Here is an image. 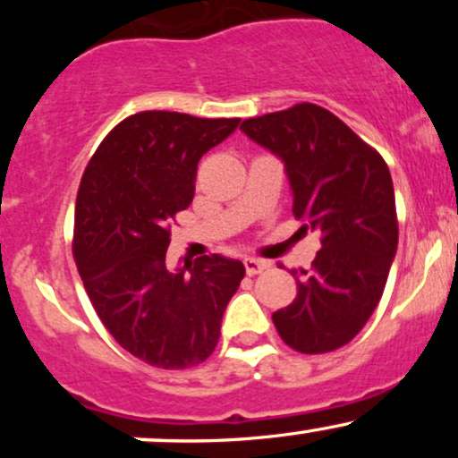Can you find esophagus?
Masks as SVG:
<instances>
[{
  "instance_id": "esophagus-1",
  "label": "esophagus",
  "mask_w": 458,
  "mask_h": 458,
  "mask_svg": "<svg viewBox=\"0 0 458 458\" xmlns=\"http://www.w3.org/2000/svg\"><path fill=\"white\" fill-rule=\"evenodd\" d=\"M243 265H245L247 276H259V273H262V271L269 269V267H271L267 260H259V259H245Z\"/></svg>"
}]
</instances>
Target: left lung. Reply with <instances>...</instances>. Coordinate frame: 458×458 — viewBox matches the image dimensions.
Returning <instances> with one entry per match:
<instances>
[{
  "instance_id": "8db88e82",
  "label": "left lung",
  "mask_w": 458,
  "mask_h": 458,
  "mask_svg": "<svg viewBox=\"0 0 458 458\" xmlns=\"http://www.w3.org/2000/svg\"><path fill=\"white\" fill-rule=\"evenodd\" d=\"M241 131L282 157L301 230H320L297 297L273 312L280 338L306 355L349 344L386 288L398 245L394 185L383 157L338 115L314 103L247 118Z\"/></svg>"
}]
</instances>
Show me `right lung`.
Masks as SVG:
<instances>
[{"label": "right lung", "mask_w": 458, "mask_h": 458, "mask_svg": "<svg viewBox=\"0 0 458 458\" xmlns=\"http://www.w3.org/2000/svg\"><path fill=\"white\" fill-rule=\"evenodd\" d=\"M239 118L140 112L105 135L79 182L72 259L114 340L146 364L185 370L208 360L243 262L211 254L165 267L170 224L191 204L198 161Z\"/></svg>", "instance_id": "obj_1"}]
</instances>
